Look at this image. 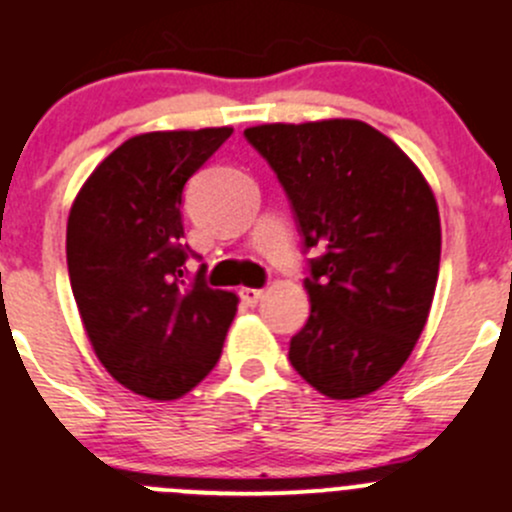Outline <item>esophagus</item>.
I'll return each mask as SVG.
<instances>
[{
  "mask_svg": "<svg viewBox=\"0 0 512 512\" xmlns=\"http://www.w3.org/2000/svg\"><path fill=\"white\" fill-rule=\"evenodd\" d=\"M262 295H265V290H260V288H240V298L245 300L247 305H257V303H260Z\"/></svg>",
  "mask_w": 512,
  "mask_h": 512,
  "instance_id": "1",
  "label": "esophagus"
}]
</instances>
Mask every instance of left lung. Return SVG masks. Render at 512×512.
I'll return each mask as SVG.
<instances>
[{
    "label": "left lung",
    "instance_id": "8db88e82",
    "mask_svg": "<svg viewBox=\"0 0 512 512\" xmlns=\"http://www.w3.org/2000/svg\"><path fill=\"white\" fill-rule=\"evenodd\" d=\"M245 138L293 204L310 318L290 364L328 399L381 389L407 364L432 308L442 227L432 189L389 136L351 118L262 123Z\"/></svg>",
    "mask_w": 512,
    "mask_h": 512
}]
</instances>
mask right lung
Masks as SVG:
<instances>
[{
    "mask_svg": "<svg viewBox=\"0 0 512 512\" xmlns=\"http://www.w3.org/2000/svg\"><path fill=\"white\" fill-rule=\"evenodd\" d=\"M232 128L141 133L105 156L68 217L75 303L105 371L146 399L191 391L219 361L237 295L184 285L181 191Z\"/></svg>",
    "mask_w": 512,
    "mask_h": 512,
    "instance_id": "1",
    "label": "right lung"
}]
</instances>
